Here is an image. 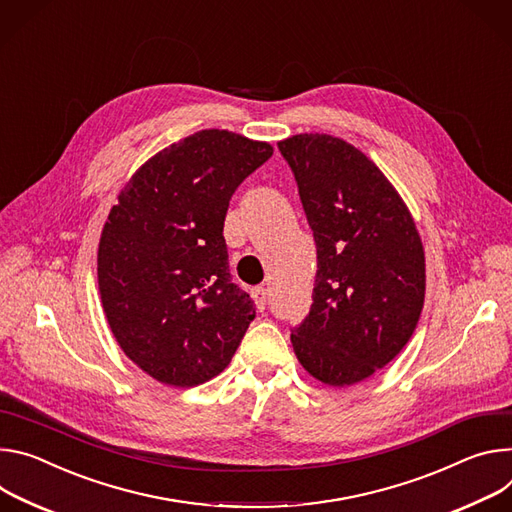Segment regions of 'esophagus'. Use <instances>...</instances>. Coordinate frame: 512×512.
<instances>
[{"mask_svg": "<svg viewBox=\"0 0 512 512\" xmlns=\"http://www.w3.org/2000/svg\"><path fill=\"white\" fill-rule=\"evenodd\" d=\"M252 299H254L256 307L262 311L266 307V289L264 287H254L252 289Z\"/></svg>", "mask_w": 512, "mask_h": 512, "instance_id": "1", "label": "esophagus"}]
</instances>
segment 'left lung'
Listing matches in <instances>:
<instances>
[{
  "instance_id": "1",
  "label": "left lung",
  "mask_w": 512,
  "mask_h": 512,
  "mask_svg": "<svg viewBox=\"0 0 512 512\" xmlns=\"http://www.w3.org/2000/svg\"><path fill=\"white\" fill-rule=\"evenodd\" d=\"M317 246L309 315L293 329L301 366L352 386L396 358L425 303V252L403 197L356 146L327 134L278 142Z\"/></svg>"
}]
</instances>
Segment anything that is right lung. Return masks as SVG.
Returning a JSON list of instances; mask_svg holds the SVG:
<instances>
[{"instance_id": "obj_1", "label": "right lung", "mask_w": 512, "mask_h": 512, "mask_svg": "<svg viewBox=\"0 0 512 512\" xmlns=\"http://www.w3.org/2000/svg\"><path fill=\"white\" fill-rule=\"evenodd\" d=\"M268 142L201 130L148 158L111 207L97 250L103 313L124 354L189 388L223 372L256 317L232 282L223 221Z\"/></svg>"}]
</instances>
